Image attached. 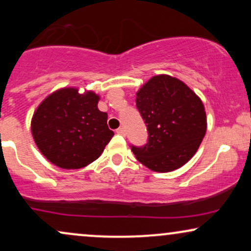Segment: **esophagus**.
Here are the masks:
<instances>
[{"mask_svg":"<svg viewBox=\"0 0 251 251\" xmlns=\"http://www.w3.org/2000/svg\"><path fill=\"white\" fill-rule=\"evenodd\" d=\"M117 133L120 134V135H125V129H124V127H119L117 129Z\"/></svg>","mask_w":251,"mask_h":251,"instance_id":"esophagus-1","label":"esophagus"}]
</instances>
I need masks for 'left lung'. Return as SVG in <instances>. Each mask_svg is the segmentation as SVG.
I'll return each mask as SVG.
<instances>
[{
    "mask_svg": "<svg viewBox=\"0 0 251 251\" xmlns=\"http://www.w3.org/2000/svg\"><path fill=\"white\" fill-rule=\"evenodd\" d=\"M135 102L149 131L145 146H132L138 162L154 172L174 171L188 163L206 132L201 98L177 77L160 74L144 83Z\"/></svg>",
    "mask_w": 251,
    "mask_h": 251,
    "instance_id": "1",
    "label": "left lung"
}]
</instances>
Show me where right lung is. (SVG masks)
I'll return each mask as SVG.
<instances>
[{
    "instance_id": "1",
    "label": "right lung",
    "mask_w": 251,
    "mask_h": 251,
    "mask_svg": "<svg viewBox=\"0 0 251 251\" xmlns=\"http://www.w3.org/2000/svg\"><path fill=\"white\" fill-rule=\"evenodd\" d=\"M100 97L75 87L53 92L37 106L31 134L40 152L57 168L81 169L98 159L114 133L107 113L99 111Z\"/></svg>"
}]
</instances>
